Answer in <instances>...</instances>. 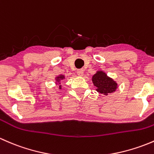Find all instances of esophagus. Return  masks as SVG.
<instances>
[{
	"label": "esophagus",
	"instance_id": "esophagus-1",
	"mask_svg": "<svg viewBox=\"0 0 154 154\" xmlns=\"http://www.w3.org/2000/svg\"><path fill=\"white\" fill-rule=\"evenodd\" d=\"M77 75L80 76V77H82V76L83 75V70H82V69L77 70Z\"/></svg>",
	"mask_w": 154,
	"mask_h": 154
}]
</instances>
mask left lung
<instances>
[{
	"label": "left lung",
	"instance_id": "left-lung-1",
	"mask_svg": "<svg viewBox=\"0 0 154 154\" xmlns=\"http://www.w3.org/2000/svg\"><path fill=\"white\" fill-rule=\"evenodd\" d=\"M91 80L94 86L97 87L96 91L104 95L114 92L118 88V83L103 71H97Z\"/></svg>",
	"mask_w": 154,
	"mask_h": 154
}]
</instances>
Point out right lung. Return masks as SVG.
Masks as SVG:
<instances>
[{
	"instance_id": "obj_1",
	"label": "right lung",
	"mask_w": 154,
	"mask_h": 154,
	"mask_svg": "<svg viewBox=\"0 0 154 154\" xmlns=\"http://www.w3.org/2000/svg\"><path fill=\"white\" fill-rule=\"evenodd\" d=\"M56 84L58 85L59 84V88L61 89L62 88V85H61V81L63 80H64L65 79V76L63 75V74H61V75H59L57 76V77H56Z\"/></svg>"
}]
</instances>
